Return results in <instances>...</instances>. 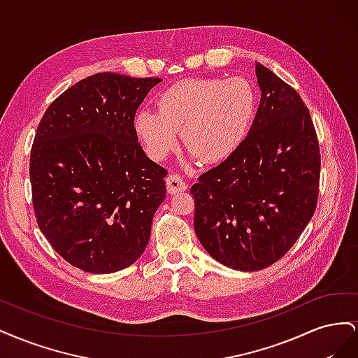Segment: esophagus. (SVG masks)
Wrapping results in <instances>:
<instances>
[{
	"label": "esophagus",
	"mask_w": 358,
	"mask_h": 358,
	"mask_svg": "<svg viewBox=\"0 0 358 358\" xmlns=\"http://www.w3.org/2000/svg\"><path fill=\"white\" fill-rule=\"evenodd\" d=\"M166 183H167V191H169L170 194L185 191V189L188 188L185 180L182 179V176H180V175H175V173H173V175H170V176L166 179Z\"/></svg>",
	"instance_id": "34e87169"
}]
</instances>
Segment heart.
Segmentation results:
<instances>
[{"mask_svg": "<svg viewBox=\"0 0 358 358\" xmlns=\"http://www.w3.org/2000/svg\"><path fill=\"white\" fill-rule=\"evenodd\" d=\"M255 112L252 86L242 78L187 79L157 100V112L136 115V133L148 155L162 161L182 142L203 164H220L241 148Z\"/></svg>", "mask_w": 358, "mask_h": 358, "instance_id": "heart-1", "label": "heart"}]
</instances>
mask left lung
<instances>
[{
    "instance_id": "obj_1",
    "label": "left lung",
    "mask_w": 358,
    "mask_h": 358,
    "mask_svg": "<svg viewBox=\"0 0 358 358\" xmlns=\"http://www.w3.org/2000/svg\"><path fill=\"white\" fill-rule=\"evenodd\" d=\"M255 73L262 100L243 143L191 188L200 243L242 272L272 266L297 242L317 208L321 169L297 91L258 62Z\"/></svg>"
}]
</instances>
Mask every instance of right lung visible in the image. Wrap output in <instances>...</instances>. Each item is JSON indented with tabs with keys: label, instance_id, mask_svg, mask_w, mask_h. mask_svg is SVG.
Masks as SVG:
<instances>
[{
	"label": "right lung",
	"instance_id": "add662e5",
	"mask_svg": "<svg viewBox=\"0 0 358 358\" xmlns=\"http://www.w3.org/2000/svg\"><path fill=\"white\" fill-rule=\"evenodd\" d=\"M159 82L92 74L62 92L38 124L29 159L37 224L85 272H119L148 246L167 170L137 142L134 116Z\"/></svg>",
	"mask_w": 358,
	"mask_h": 358
}]
</instances>
